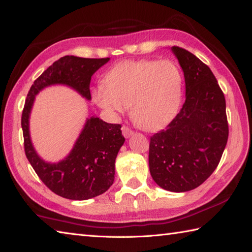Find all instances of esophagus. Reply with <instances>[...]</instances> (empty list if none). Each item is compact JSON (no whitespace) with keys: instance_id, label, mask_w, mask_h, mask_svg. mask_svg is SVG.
<instances>
[{"instance_id":"esophagus-1","label":"esophagus","mask_w":252,"mask_h":252,"mask_svg":"<svg viewBox=\"0 0 252 252\" xmlns=\"http://www.w3.org/2000/svg\"><path fill=\"white\" fill-rule=\"evenodd\" d=\"M122 131H123V136H124L125 138H129V137L132 134H134V132H132V130L130 129V128H128L126 126H123L122 127Z\"/></svg>"}]
</instances>
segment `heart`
Segmentation results:
<instances>
[{
    "label": "heart",
    "mask_w": 252,
    "mask_h": 252,
    "mask_svg": "<svg viewBox=\"0 0 252 252\" xmlns=\"http://www.w3.org/2000/svg\"><path fill=\"white\" fill-rule=\"evenodd\" d=\"M182 93L183 74L172 60H135L114 65L104 84L93 88L92 97L113 116L130 107L137 126L158 130L177 115Z\"/></svg>",
    "instance_id": "1"
}]
</instances>
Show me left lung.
Listing matches in <instances>:
<instances>
[{"mask_svg":"<svg viewBox=\"0 0 252 252\" xmlns=\"http://www.w3.org/2000/svg\"><path fill=\"white\" fill-rule=\"evenodd\" d=\"M184 73L185 102L165 129L150 138L149 170L170 192H188L220 163L228 139L224 93L215 75L191 52L171 47Z\"/></svg>","mask_w":252,"mask_h":252,"instance_id":"obj_1","label":"left lung"}]
</instances>
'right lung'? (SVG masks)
Returning a JSON list of instances; mask_svg holds the SVG:
<instances>
[{
	"label": "right lung",
	"instance_id": "right-lung-1",
	"mask_svg": "<svg viewBox=\"0 0 252 252\" xmlns=\"http://www.w3.org/2000/svg\"><path fill=\"white\" fill-rule=\"evenodd\" d=\"M110 58L89 59L64 56L55 61L32 85L24 106L22 128L28 161L42 182L57 195L84 201L106 192L115 179V160L125 138L122 126L108 124L99 117L87 118L68 156L58 162H48L38 155L31 138L30 118L35 97L51 85H65L91 101L92 75Z\"/></svg>",
	"mask_w": 252,
	"mask_h": 252
}]
</instances>
